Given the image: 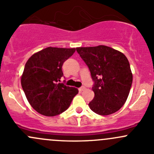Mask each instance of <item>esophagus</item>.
Instances as JSON below:
<instances>
[{
	"label": "esophagus",
	"instance_id": "34e87169",
	"mask_svg": "<svg viewBox=\"0 0 154 154\" xmlns=\"http://www.w3.org/2000/svg\"><path fill=\"white\" fill-rule=\"evenodd\" d=\"M85 88H85V87H84V86H83V87H80V88H79V91H80V92H82V91H83V90H84V89H85Z\"/></svg>",
	"mask_w": 154,
	"mask_h": 154
}]
</instances>
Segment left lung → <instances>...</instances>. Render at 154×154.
<instances>
[{"label": "left lung", "mask_w": 154, "mask_h": 154, "mask_svg": "<svg viewBox=\"0 0 154 154\" xmlns=\"http://www.w3.org/2000/svg\"><path fill=\"white\" fill-rule=\"evenodd\" d=\"M76 49L88 67L94 81V97L88 103L90 109L100 116L117 112L125 103L133 83L126 56L105 45Z\"/></svg>", "instance_id": "8db88e82"}]
</instances>
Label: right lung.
I'll return each instance as SVG.
<instances>
[{
	"mask_svg": "<svg viewBox=\"0 0 154 154\" xmlns=\"http://www.w3.org/2000/svg\"><path fill=\"white\" fill-rule=\"evenodd\" d=\"M75 48L48 47L31 56L26 63L21 83L31 106L40 114L55 116L69 107L78 93L74 87L60 83L63 63Z\"/></svg>",
	"mask_w": 154,
	"mask_h": 154,
	"instance_id": "add662e5",
	"label": "right lung"
}]
</instances>
